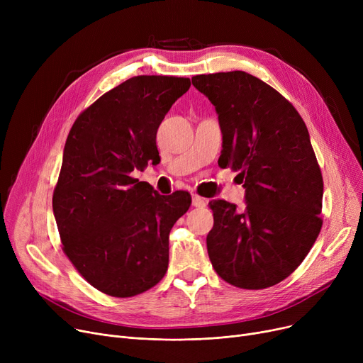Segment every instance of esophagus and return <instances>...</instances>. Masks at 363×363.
Returning a JSON list of instances; mask_svg holds the SVG:
<instances>
[{"label":"esophagus","instance_id":"34e87169","mask_svg":"<svg viewBox=\"0 0 363 363\" xmlns=\"http://www.w3.org/2000/svg\"><path fill=\"white\" fill-rule=\"evenodd\" d=\"M206 204H207V200H206V199H203V197H200V196H197V194L193 196V206H194V207H204Z\"/></svg>","mask_w":363,"mask_h":363}]
</instances>
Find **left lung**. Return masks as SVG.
Wrapping results in <instances>:
<instances>
[{
  "label": "left lung",
  "instance_id": "obj_1",
  "mask_svg": "<svg viewBox=\"0 0 363 363\" xmlns=\"http://www.w3.org/2000/svg\"><path fill=\"white\" fill-rule=\"evenodd\" d=\"M215 106L222 130L220 167L238 172L245 208L212 200L207 253L216 274L245 290L291 275L316 241L323 181L311 137L294 106L241 70L193 76Z\"/></svg>",
  "mask_w": 363,
  "mask_h": 363
}]
</instances>
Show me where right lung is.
Masks as SVG:
<instances>
[{
	"label": "right lung",
	"mask_w": 363,
	"mask_h": 363,
	"mask_svg": "<svg viewBox=\"0 0 363 363\" xmlns=\"http://www.w3.org/2000/svg\"><path fill=\"white\" fill-rule=\"evenodd\" d=\"M191 82L133 76L85 108L63 152L52 212L63 252L94 289L111 297L150 290L169 264V233L191 196H160L132 177L160 162L156 133Z\"/></svg>",
	"instance_id": "obj_1"
}]
</instances>
